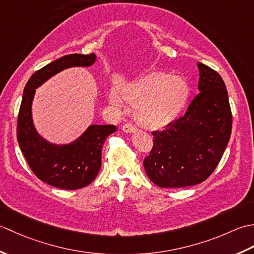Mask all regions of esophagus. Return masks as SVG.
I'll return each instance as SVG.
<instances>
[{"label": "esophagus", "mask_w": 254, "mask_h": 254, "mask_svg": "<svg viewBox=\"0 0 254 254\" xmlns=\"http://www.w3.org/2000/svg\"><path fill=\"white\" fill-rule=\"evenodd\" d=\"M122 131L124 133H134L136 131V127L133 126L131 123H126L124 126L122 127Z\"/></svg>", "instance_id": "34e87169"}]
</instances>
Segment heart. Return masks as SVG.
<instances>
[{
  "label": "heart",
  "instance_id": "heart-1",
  "mask_svg": "<svg viewBox=\"0 0 254 254\" xmlns=\"http://www.w3.org/2000/svg\"><path fill=\"white\" fill-rule=\"evenodd\" d=\"M190 95V88L180 76L154 72L138 78L126 87L122 96L135 108V120L143 127L157 130L174 122L180 115ZM110 104L121 106L119 97L111 93Z\"/></svg>",
  "mask_w": 254,
  "mask_h": 254
}]
</instances>
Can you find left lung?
I'll use <instances>...</instances> for the list:
<instances>
[{
    "label": "left lung",
    "mask_w": 254,
    "mask_h": 254,
    "mask_svg": "<svg viewBox=\"0 0 254 254\" xmlns=\"http://www.w3.org/2000/svg\"><path fill=\"white\" fill-rule=\"evenodd\" d=\"M198 95L185 117L153 132L154 146L144 159L148 178L160 188H185L206 180L216 168L231 133L228 93L220 75L197 63Z\"/></svg>",
    "instance_id": "obj_1"
}]
</instances>
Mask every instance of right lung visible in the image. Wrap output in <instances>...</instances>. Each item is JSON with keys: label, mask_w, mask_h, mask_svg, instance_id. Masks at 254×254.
Returning a JSON list of instances; mask_svg holds the SVG:
<instances>
[{"label": "right lung", "mask_w": 254, "mask_h": 254, "mask_svg": "<svg viewBox=\"0 0 254 254\" xmlns=\"http://www.w3.org/2000/svg\"><path fill=\"white\" fill-rule=\"evenodd\" d=\"M91 55H67L31 75L27 82L19 108L17 141L32 172L48 185L63 190H77L88 186L101 167V150L106 138L117 131L116 126L90 124L82 135L68 144H56L38 133L32 120V100L36 89L56 74L68 67L91 66Z\"/></svg>", "instance_id": "obj_1"}]
</instances>
